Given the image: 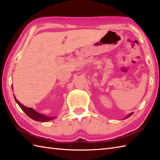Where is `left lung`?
Instances as JSON below:
<instances>
[{
	"instance_id": "8db88e82",
	"label": "left lung",
	"mask_w": 160,
	"mask_h": 160,
	"mask_svg": "<svg viewBox=\"0 0 160 160\" xmlns=\"http://www.w3.org/2000/svg\"><path fill=\"white\" fill-rule=\"evenodd\" d=\"M132 113H130V114H128V115H127V117H126V118H124V119H127V118H129V117H130V116H131V115H132Z\"/></svg>"
}]
</instances>
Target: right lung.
Returning <instances> with one entry per match:
<instances>
[{"mask_svg": "<svg viewBox=\"0 0 160 160\" xmlns=\"http://www.w3.org/2000/svg\"><path fill=\"white\" fill-rule=\"evenodd\" d=\"M12 90H13V86H12ZM13 96H14V99L16 102V103L19 105V107L21 108V109L24 112H25L28 116H29L30 118L33 119V120H36V121H38V122H45L52 120H53V119L56 118V117L46 116V115H44L42 114H40V113H38V112H36L34 109H33V108H32L25 107L24 105H22L21 103H20V102H18V100H16V98L14 95H13Z\"/></svg>", "mask_w": 160, "mask_h": 160, "instance_id": "add662e5", "label": "right lung"}]
</instances>
